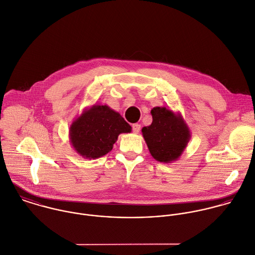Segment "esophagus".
I'll return each mask as SVG.
<instances>
[{
    "label": "esophagus",
    "instance_id": "1",
    "mask_svg": "<svg viewBox=\"0 0 255 255\" xmlns=\"http://www.w3.org/2000/svg\"><path fill=\"white\" fill-rule=\"evenodd\" d=\"M132 129H133V132L135 134H138L140 132V129H141V125L140 124H133L132 125Z\"/></svg>",
    "mask_w": 255,
    "mask_h": 255
}]
</instances>
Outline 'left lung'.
Here are the masks:
<instances>
[{"label": "left lung", "mask_w": 255, "mask_h": 255, "mask_svg": "<svg viewBox=\"0 0 255 255\" xmlns=\"http://www.w3.org/2000/svg\"><path fill=\"white\" fill-rule=\"evenodd\" d=\"M153 122L142 128V134L151 155L159 162L177 160L191 138V132L180 112L166 107H153Z\"/></svg>", "instance_id": "8db88e82"}]
</instances>
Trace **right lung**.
<instances>
[{"label": "right lung", "instance_id": "1", "mask_svg": "<svg viewBox=\"0 0 255 255\" xmlns=\"http://www.w3.org/2000/svg\"><path fill=\"white\" fill-rule=\"evenodd\" d=\"M131 131L132 127L117 111L106 104L96 103L72 122L69 139L76 153L96 159L112 150L120 134Z\"/></svg>", "mask_w": 255, "mask_h": 255}]
</instances>
